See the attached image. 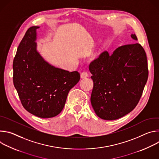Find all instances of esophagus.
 <instances>
[{
	"instance_id": "esophagus-1",
	"label": "esophagus",
	"mask_w": 159,
	"mask_h": 159,
	"mask_svg": "<svg viewBox=\"0 0 159 159\" xmlns=\"http://www.w3.org/2000/svg\"><path fill=\"white\" fill-rule=\"evenodd\" d=\"M89 76V74L87 72H83L81 74H80V77L81 78H86Z\"/></svg>"
}]
</instances>
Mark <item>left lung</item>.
I'll return each mask as SVG.
<instances>
[{
    "label": "left lung",
    "mask_w": 159,
    "mask_h": 159,
    "mask_svg": "<svg viewBox=\"0 0 159 159\" xmlns=\"http://www.w3.org/2000/svg\"><path fill=\"white\" fill-rule=\"evenodd\" d=\"M131 38L137 40L134 34ZM94 86L92 106L100 118L119 119L138 104L148 76L144 48L139 43L126 44L112 55L101 53L89 65Z\"/></svg>",
    "instance_id": "left-lung-1"
}]
</instances>
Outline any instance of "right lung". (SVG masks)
I'll list each match as a JSON object with an SVG mask.
<instances>
[{
	"label": "right lung",
	"instance_id": "1",
	"mask_svg": "<svg viewBox=\"0 0 159 159\" xmlns=\"http://www.w3.org/2000/svg\"><path fill=\"white\" fill-rule=\"evenodd\" d=\"M38 26L26 32L13 60V83L22 105L42 118L56 116L62 111L70 90L79 81L77 72L58 69L45 61L37 52Z\"/></svg>",
	"mask_w": 159,
	"mask_h": 159
}]
</instances>
